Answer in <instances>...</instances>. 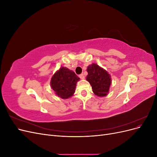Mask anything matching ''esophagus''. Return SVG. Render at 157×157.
Segmentation results:
<instances>
[{
    "instance_id": "obj_1",
    "label": "esophagus",
    "mask_w": 157,
    "mask_h": 157,
    "mask_svg": "<svg viewBox=\"0 0 157 157\" xmlns=\"http://www.w3.org/2000/svg\"><path fill=\"white\" fill-rule=\"evenodd\" d=\"M79 77L81 79H83V78H84V75L83 74H80V75H79Z\"/></svg>"
}]
</instances>
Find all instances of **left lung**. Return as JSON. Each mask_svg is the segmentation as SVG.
Instances as JSON below:
<instances>
[{
	"instance_id": "8db88e82",
	"label": "left lung",
	"mask_w": 157,
	"mask_h": 157,
	"mask_svg": "<svg viewBox=\"0 0 157 157\" xmlns=\"http://www.w3.org/2000/svg\"><path fill=\"white\" fill-rule=\"evenodd\" d=\"M87 72L86 80L90 83L93 92L98 96H105L111 84L110 75L95 63L88 66Z\"/></svg>"
}]
</instances>
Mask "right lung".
I'll return each instance as SVG.
<instances>
[{
    "label": "right lung",
    "instance_id": "right-lung-1",
    "mask_svg": "<svg viewBox=\"0 0 157 157\" xmlns=\"http://www.w3.org/2000/svg\"><path fill=\"white\" fill-rule=\"evenodd\" d=\"M79 79L73 71L66 67H61L52 77L51 87L57 96L67 99L75 93L76 84Z\"/></svg>",
    "mask_w": 157,
    "mask_h": 157
}]
</instances>
